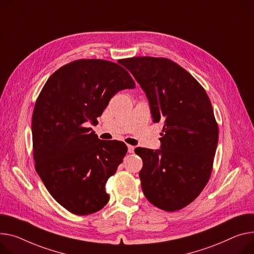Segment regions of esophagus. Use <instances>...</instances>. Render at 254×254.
Wrapping results in <instances>:
<instances>
[{"mask_svg":"<svg viewBox=\"0 0 254 254\" xmlns=\"http://www.w3.org/2000/svg\"><path fill=\"white\" fill-rule=\"evenodd\" d=\"M133 151H134V147L131 146V145H127V152H128V153H133Z\"/></svg>","mask_w":254,"mask_h":254,"instance_id":"1","label":"esophagus"}]
</instances>
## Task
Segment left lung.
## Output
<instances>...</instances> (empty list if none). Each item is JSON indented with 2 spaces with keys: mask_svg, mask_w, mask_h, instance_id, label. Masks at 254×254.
<instances>
[{
  "mask_svg": "<svg viewBox=\"0 0 254 254\" xmlns=\"http://www.w3.org/2000/svg\"><path fill=\"white\" fill-rule=\"evenodd\" d=\"M149 101L153 123H163L160 149L137 148L142 190L150 203L176 211L206 186L218 141L210 100L183 67L166 58L122 60Z\"/></svg>",
  "mask_w": 254,
  "mask_h": 254,
  "instance_id": "obj_1",
  "label": "left lung"
}]
</instances>
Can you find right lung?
<instances>
[{
    "mask_svg": "<svg viewBox=\"0 0 254 254\" xmlns=\"http://www.w3.org/2000/svg\"><path fill=\"white\" fill-rule=\"evenodd\" d=\"M134 88L123 66L81 59L51 75L37 100L31 121L36 171L49 193L74 214L104 207L105 184L127 151L124 142L100 140L87 125H97L117 92Z\"/></svg>",
    "mask_w": 254,
    "mask_h": 254,
    "instance_id": "right-lung-1",
    "label": "right lung"
}]
</instances>
